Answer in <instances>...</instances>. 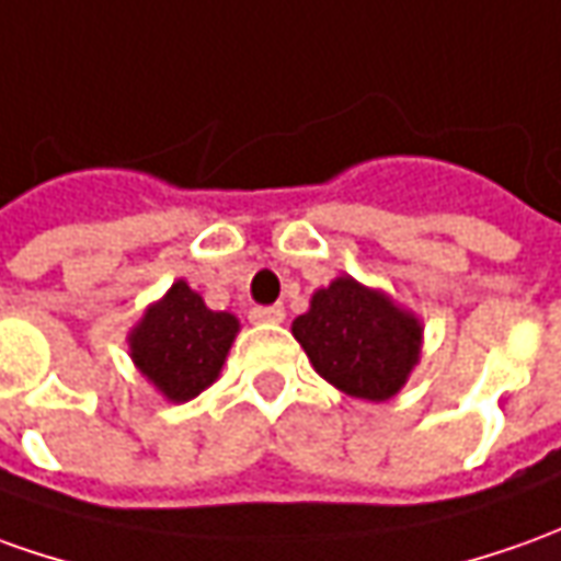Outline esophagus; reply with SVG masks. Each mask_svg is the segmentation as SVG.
I'll use <instances>...</instances> for the list:
<instances>
[{
	"instance_id": "34e87169",
	"label": "esophagus",
	"mask_w": 561,
	"mask_h": 561,
	"mask_svg": "<svg viewBox=\"0 0 561 561\" xmlns=\"http://www.w3.org/2000/svg\"><path fill=\"white\" fill-rule=\"evenodd\" d=\"M251 322H282L285 319V307L282 304H270V307H251Z\"/></svg>"
}]
</instances>
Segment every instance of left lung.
<instances>
[{
    "mask_svg": "<svg viewBox=\"0 0 561 561\" xmlns=\"http://www.w3.org/2000/svg\"><path fill=\"white\" fill-rule=\"evenodd\" d=\"M291 331L319 375L368 402L396 396L421 356V322L350 276L316 291Z\"/></svg>",
    "mask_w": 561,
    "mask_h": 561,
    "instance_id": "left-lung-1",
    "label": "left lung"
}]
</instances>
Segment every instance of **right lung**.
Here are the masks:
<instances>
[{
  "label": "right lung",
  "instance_id": "add662e5",
  "mask_svg": "<svg viewBox=\"0 0 561 561\" xmlns=\"http://www.w3.org/2000/svg\"><path fill=\"white\" fill-rule=\"evenodd\" d=\"M236 331V316L208 310L186 282H174L131 331V356L171 402H186L215 383Z\"/></svg>",
  "mask_w": 561,
  "mask_h": 561
}]
</instances>
